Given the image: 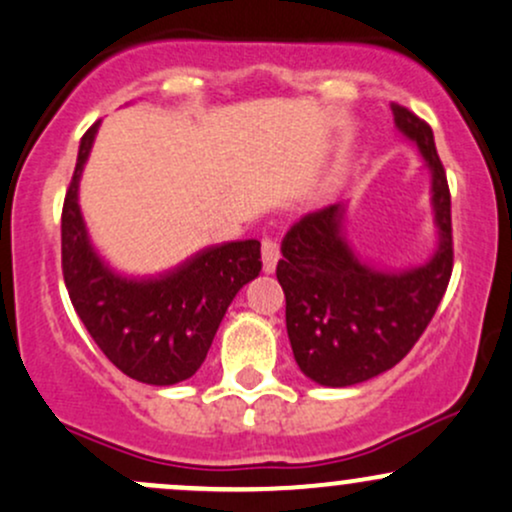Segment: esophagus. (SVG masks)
<instances>
[{"label":"esophagus","instance_id":"34e87169","mask_svg":"<svg viewBox=\"0 0 512 512\" xmlns=\"http://www.w3.org/2000/svg\"><path fill=\"white\" fill-rule=\"evenodd\" d=\"M279 257H282V252H279V243L274 238H269V235H265V238H262V267H265L267 274H272L274 269H277Z\"/></svg>","mask_w":512,"mask_h":512}]
</instances>
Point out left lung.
Listing matches in <instances>:
<instances>
[{"label": "left lung", "mask_w": 512, "mask_h": 512, "mask_svg": "<svg viewBox=\"0 0 512 512\" xmlns=\"http://www.w3.org/2000/svg\"><path fill=\"white\" fill-rule=\"evenodd\" d=\"M391 109L432 170L440 247L428 265L384 274L352 255L340 235L338 204L306 213L289 228L277 265L286 333L301 372L323 386H352L396 367L430 325L452 277V206L432 128L406 106Z\"/></svg>", "instance_id": "1"}]
</instances>
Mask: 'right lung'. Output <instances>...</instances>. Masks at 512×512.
Wrapping results in <instances>:
<instances>
[{"mask_svg":"<svg viewBox=\"0 0 512 512\" xmlns=\"http://www.w3.org/2000/svg\"><path fill=\"white\" fill-rule=\"evenodd\" d=\"M99 123L82 136L63 204V277L84 328L111 364L131 379L170 386L204 364L230 301L262 269L260 243L211 247L167 277L131 282L101 265L87 240L77 179Z\"/></svg>","mask_w":512,"mask_h":512,"instance_id":"obj_1","label":"right lung"}]
</instances>
